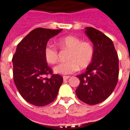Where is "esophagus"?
I'll use <instances>...</instances> for the list:
<instances>
[{
	"mask_svg": "<svg viewBox=\"0 0 130 130\" xmlns=\"http://www.w3.org/2000/svg\"><path fill=\"white\" fill-rule=\"evenodd\" d=\"M70 77V76H63V80H68V79Z\"/></svg>",
	"mask_w": 130,
	"mask_h": 130,
	"instance_id": "1",
	"label": "esophagus"
}]
</instances>
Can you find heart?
Masks as SVG:
<instances>
[{"mask_svg": "<svg viewBox=\"0 0 130 130\" xmlns=\"http://www.w3.org/2000/svg\"><path fill=\"white\" fill-rule=\"evenodd\" d=\"M57 44L62 50H69L67 62L60 63L54 68V72L58 74H70L79 68L84 69L88 66L94 57L93 46L88 42H81V40L74 36H64L58 40ZM46 62L50 64H55L58 60L57 49L48 44L44 50Z\"/></svg>", "mask_w": 130, "mask_h": 130, "instance_id": "obj_1", "label": "heart"}]
</instances>
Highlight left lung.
I'll use <instances>...</instances> for the list:
<instances>
[{"mask_svg":"<svg viewBox=\"0 0 130 130\" xmlns=\"http://www.w3.org/2000/svg\"><path fill=\"white\" fill-rule=\"evenodd\" d=\"M85 34L94 46V57L84 72L76 76L80 84L78 99L89 105L102 102L115 89L119 75L118 54L111 40L94 28L86 27Z\"/></svg>","mask_w":130,"mask_h":130,"instance_id":"8db88e82","label":"left lung"}]
</instances>
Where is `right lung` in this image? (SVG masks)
Instances as JSON below:
<instances>
[{"label":"right lung","mask_w":130,"mask_h":130,"mask_svg":"<svg viewBox=\"0 0 130 130\" xmlns=\"http://www.w3.org/2000/svg\"><path fill=\"white\" fill-rule=\"evenodd\" d=\"M62 30L34 29L17 45L12 57L15 85L21 96L34 106H44L52 102L63 82L61 76L52 74L44 56L48 40ZM49 73L52 77L44 78Z\"/></svg>","instance_id":"1"}]
</instances>
